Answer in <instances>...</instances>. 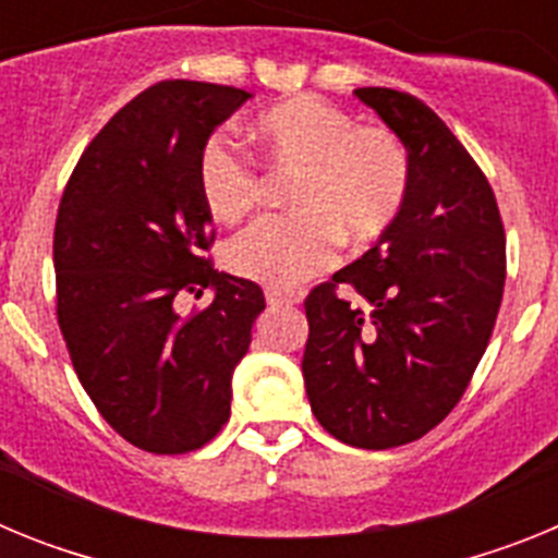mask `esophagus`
Segmentation results:
<instances>
[{
	"instance_id": "34e87169",
	"label": "esophagus",
	"mask_w": 558,
	"mask_h": 558,
	"mask_svg": "<svg viewBox=\"0 0 558 558\" xmlns=\"http://www.w3.org/2000/svg\"><path fill=\"white\" fill-rule=\"evenodd\" d=\"M265 302L270 304V307H284V304H295L299 302V295L295 293H288V290H265Z\"/></svg>"
}]
</instances>
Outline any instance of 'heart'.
Wrapping results in <instances>:
<instances>
[{
    "label": "heart",
    "instance_id": "b5f03b06",
    "mask_svg": "<svg viewBox=\"0 0 558 558\" xmlns=\"http://www.w3.org/2000/svg\"><path fill=\"white\" fill-rule=\"evenodd\" d=\"M265 165L295 175L293 215L256 220L226 245L234 276L274 290H293L324 274L338 254V234L366 243L405 206L411 159L386 125H357L322 97H293L256 120ZM206 211L223 223L245 218L263 195V172L226 140H211L198 159Z\"/></svg>",
    "mask_w": 558,
    "mask_h": 558
}]
</instances>
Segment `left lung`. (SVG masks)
<instances>
[{"label": "left lung", "instance_id": "obj_1", "mask_svg": "<svg viewBox=\"0 0 558 558\" xmlns=\"http://www.w3.org/2000/svg\"><path fill=\"white\" fill-rule=\"evenodd\" d=\"M354 95L402 140L411 186L377 243L307 295L302 374L324 430L388 450L433 430L470 386L502 302L506 234L489 181L433 108L397 88Z\"/></svg>", "mask_w": 558, "mask_h": 558}]
</instances>
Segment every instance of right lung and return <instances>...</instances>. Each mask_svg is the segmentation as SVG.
Masks as SVG:
<instances>
[{"label":"right lung","mask_w":558,"mask_h":558,"mask_svg":"<svg viewBox=\"0 0 558 558\" xmlns=\"http://www.w3.org/2000/svg\"><path fill=\"white\" fill-rule=\"evenodd\" d=\"M245 88L161 81L83 150L56 220L58 327L81 386L125 441L181 456L218 436L231 374L265 310L259 284L215 270L198 159ZM209 308L179 316L181 292Z\"/></svg>","instance_id":"right-lung-1"}]
</instances>
